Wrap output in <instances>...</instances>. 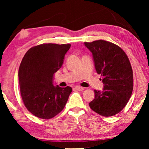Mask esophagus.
<instances>
[{"label":"esophagus","mask_w":149,"mask_h":149,"mask_svg":"<svg viewBox=\"0 0 149 149\" xmlns=\"http://www.w3.org/2000/svg\"><path fill=\"white\" fill-rule=\"evenodd\" d=\"M75 89H77V90H79V91H83L84 88L82 87H80V86H76L74 87Z\"/></svg>","instance_id":"obj_1"}]
</instances>
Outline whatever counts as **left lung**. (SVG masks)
Segmentation results:
<instances>
[{
    "instance_id": "1",
    "label": "left lung",
    "mask_w": 149,
    "mask_h": 149,
    "mask_svg": "<svg viewBox=\"0 0 149 149\" xmlns=\"http://www.w3.org/2000/svg\"><path fill=\"white\" fill-rule=\"evenodd\" d=\"M92 54L95 70L104 86L94 90L89 107L104 117L119 113L129 101L133 90V71L127 55L117 45L103 40L84 42Z\"/></svg>"
}]
</instances>
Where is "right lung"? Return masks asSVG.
Here are the masks:
<instances>
[{
	"instance_id": "1",
	"label": "right lung",
	"mask_w": 149,
	"mask_h": 149,
	"mask_svg": "<svg viewBox=\"0 0 149 149\" xmlns=\"http://www.w3.org/2000/svg\"><path fill=\"white\" fill-rule=\"evenodd\" d=\"M70 44H41L30 48L20 64L18 77L22 100L32 115L48 119L60 113L72 88L54 84Z\"/></svg>"
}]
</instances>
